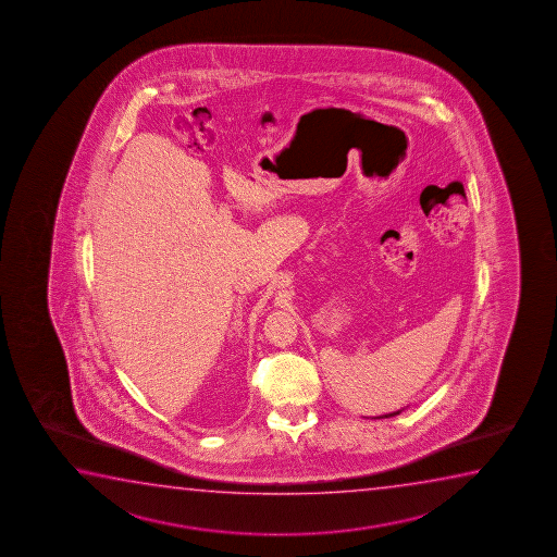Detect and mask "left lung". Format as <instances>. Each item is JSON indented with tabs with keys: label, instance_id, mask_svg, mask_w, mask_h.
<instances>
[{
	"label": "left lung",
	"instance_id": "1",
	"mask_svg": "<svg viewBox=\"0 0 557 557\" xmlns=\"http://www.w3.org/2000/svg\"><path fill=\"white\" fill-rule=\"evenodd\" d=\"M401 411H394L389 412V414H384V417H376V419H389V417H396V414H399Z\"/></svg>",
	"mask_w": 557,
	"mask_h": 557
}]
</instances>
